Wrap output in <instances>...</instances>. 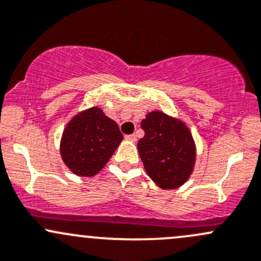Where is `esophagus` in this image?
<instances>
[{"label": "esophagus", "mask_w": 261, "mask_h": 261, "mask_svg": "<svg viewBox=\"0 0 261 261\" xmlns=\"http://www.w3.org/2000/svg\"><path fill=\"white\" fill-rule=\"evenodd\" d=\"M125 139L126 140H130V141H135L136 135H135V134H131V135H126Z\"/></svg>", "instance_id": "34e87169"}]
</instances>
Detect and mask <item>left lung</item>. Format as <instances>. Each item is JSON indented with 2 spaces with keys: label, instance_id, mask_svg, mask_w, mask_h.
Here are the masks:
<instances>
[{
  "label": "left lung",
  "instance_id": "1",
  "mask_svg": "<svg viewBox=\"0 0 261 261\" xmlns=\"http://www.w3.org/2000/svg\"><path fill=\"white\" fill-rule=\"evenodd\" d=\"M141 127L145 136L138 149L147 175L161 189L179 188L195 164V144L189 128L161 111L147 114Z\"/></svg>",
  "mask_w": 261,
  "mask_h": 261
}]
</instances>
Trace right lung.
Here are the masks:
<instances>
[{
    "mask_svg": "<svg viewBox=\"0 0 261 261\" xmlns=\"http://www.w3.org/2000/svg\"><path fill=\"white\" fill-rule=\"evenodd\" d=\"M122 139L117 123L102 110H86L66 126L61 140L62 160L73 174L94 176L106 165Z\"/></svg>",
    "mask_w": 261,
    "mask_h": 261,
    "instance_id": "add662e5",
    "label": "right lung"
}]
</instances>
